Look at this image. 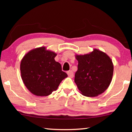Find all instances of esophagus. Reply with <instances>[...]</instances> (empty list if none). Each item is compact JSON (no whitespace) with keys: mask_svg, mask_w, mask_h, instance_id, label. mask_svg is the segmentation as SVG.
I'll list each match as a JSON object with an SVG mask.
<instances>
[{"mask_svg":"<svg viewBox=\"0 0 132 132\" xmlns=\"http://www.w3.org/2000/svg\"><path fill=\"white\" fill-rule=\"evenodd\" d=\"M67 73H68V75L69 77H73V76H74V73H73V71L71 70L68 71V72H67Z\"/></svg>","mask_w":132,"mask_h":132,"instance_id":"obj_1","label":"esophagus"}]
</instances>
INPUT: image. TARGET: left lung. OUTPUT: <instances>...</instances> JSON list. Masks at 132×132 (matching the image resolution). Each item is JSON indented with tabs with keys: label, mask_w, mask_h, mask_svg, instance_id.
I'll return each instance as SVG.
<instances>
[{
	"label": "left lung",
	"mask_w": 132,
	"mask_h": 132,
	"mask_svg": "<svg viewBox=\"0 0 132 132\" xmlns=\"http://www.w3.org/2000/svg\"><path fill=\"white\" fill-rule=\"evenodd\" d=\"M78 70L75 82L80 93L86 97H94L103 93L111 84L113 64L105 53L97 49L85 55H75Z\"/></svg>",
	"instance_id": "left-lung-1"
}]
</instances>
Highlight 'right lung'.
Instances as JSON below:
<instances>
[{
	"instance_id": "right-lung-1",
	"label": "right lung",
	"mask_w": 132,
	"mask_h": 132,
	"mask_svg": "<svg viewBox=\"0 0 132 132\" xmlns=\"http://www.w3.org/2000/svg\"><path fill=\"white\" fill-rule=\"evenodd\" d=\"M57 53L45 46L31 50L24 56L20 63L21 76L27 88L39 97L48 96L56 90L68 75L56 62Z\"/></svg>"
}]
</instances>
